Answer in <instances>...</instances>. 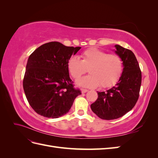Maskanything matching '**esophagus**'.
<instances>
[{
  "instance_id": "1",
  "label": "esophagus",
  "mask_w": 158,
  "mask_h": 158,
  "mask_svg": "<svg viewBox=\"0 0 158 158\" xmlns=\"http://www.w3.org/2000/svg\"><path fill=\"white\" fill-rule=\"evenodd\" d=\"M81 92H82V94H85V93H86L87 92H88V90L85 89H81Z\"/></svg>"
}]
</instances>
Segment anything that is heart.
Wrapping results in <instances>:
<instances>
[{
    "mask_svg": "<svg viewBox=\"0 0 158 158\" xmlns=\"http://www.w3.org/2000/svg\"><path fill=\"white\" fill-rule=\"evenodd\" d=\"M82 60L72 56L67 62V69L74 79L79 78L87 72L89 75L76 80V84L86 88H109L113 85L121 77L123 61L115 54L106 52L95 47H91L81 54Z\"/></svg>",
    "mask_w": 158,
    "mask_h": 158,
    "instance_id": "b5f03b06",
    "label": "heart"
}]
</instances>
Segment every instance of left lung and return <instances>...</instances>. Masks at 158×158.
Listing matches in <instances>:
<instances>
[{
  "mask_svg": "<svg viewBox=\"0 0 158 158\" xmlns=\"http://www.w3.org/2000/svg\"><path fill=\"white\" fill-rule=\"evenodd\" d=\"M114 52L123 61L121 77L114 86L106 92H97L98 98L91 105L92 111L100 118L113 120L125 115L135 107L142 82V74L135 54L119 45Z\"/></svg>",
  "mask_w": 158,
  "mask_h": 158,
  "instance_id": "left-lung-1",
  "label": "left lung"
}]
</instances>
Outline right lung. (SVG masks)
Here are the masks:
<instances>
[{"mask_svg": "<svg viewBox=\"0 0 158 158\" xmlns=\"http://www.w3.org/2000/svg\"><path fill=\"white\" fill-rule=\"evenodd\" d=\"M80 49L52 41L41 45L29 56L23 88L37 114L52 118L63 116L81 94L74 88L67 69L69 59Z\"/></svg>", "mask_w": 158, "mask_h": 158, "instance_id": "right-lung-1", "label": "right lung"}]
</instances>
